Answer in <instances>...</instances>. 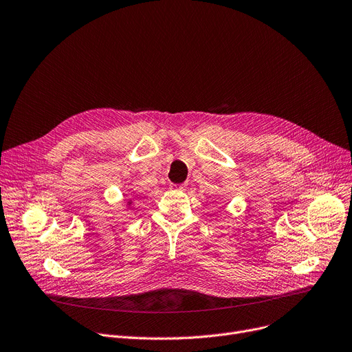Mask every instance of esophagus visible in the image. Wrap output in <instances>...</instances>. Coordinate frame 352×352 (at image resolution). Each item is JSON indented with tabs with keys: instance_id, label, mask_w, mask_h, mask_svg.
<instances>
[{
	"instance_id": "obj_1",
	"label": "esophagus",
	"mask_w": 352,
	"mask_h": 352,
	"mask_svg": "<svg viewBox=\"0 0 352 352\" xmlns=\"http://www.w3.org/2000/svg\"><path fill=\"white\" fill-rule=\"evenodd\" d=\"M171 188L173 190H184L186 188V186H184V184H171Z\"/></svg>"
}]
</instances>
